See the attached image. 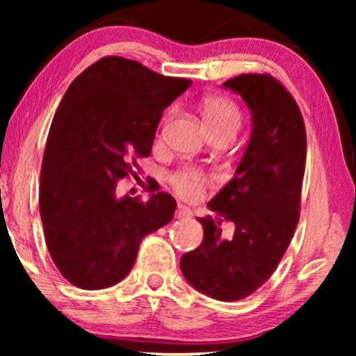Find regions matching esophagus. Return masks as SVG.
<instances>
[{"instance_id":"1","label":"esophagus","mask_w":356,"mask_h":356,"mask_svg":"<svg viewBox=\"0 0 356 356\" xmlns=\"http://www.w3.org/2000/svg\"><path fill=\"white\" fill-rule=\"evenodd\" d=\"M177 217L178 218H189V217H191V209L186 207V206H183V204H178Z\"/></svg>"}]
</instances>
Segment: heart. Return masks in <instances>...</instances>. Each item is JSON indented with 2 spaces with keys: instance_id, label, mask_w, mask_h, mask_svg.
<instances>
[{
  "instance_id": "heart-1",
  "label": "heart",
  "mask_w": 356,
  "mask_h": 356,
  "mask_svg": "<svg viewBox=\"0 0 356 356\" xmlns=\"http://www.w3.org/2000/svg\"><path fill=\"white\" fill-rule=\"evenodd\" d=\"M202 118L212 134L222 133V131H235L236 133L241 121L236 106L222 97H207L202 102ZM172 181L175 188L184 196H196L202 191L206 178L197 170L186 168L175 175Z\"/></svg>"
}]
</instances>
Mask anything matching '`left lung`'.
Instances as JSON below:
<instances>
[{
  "label": "left lung",
  "instance_id": "left-lung-1",
  "mask_svg": "<svg viewBox=\"0 0 356 356\" xmlns=\"http://www.w3.org/2000/svg\"><path fill=\"white\" fill-rule=\"evenodd\" d=\"M251 115V134L235 175L207 204L217 217L197 218L199 248L181 256L184 279L218 301H236L256 291L277 269L300 218L306 162V131L298 105L267 74L225 81ZM236 223L230 238L221 223Z\"/></svg>",
  "mask_w": 356,
  "mask_h": 356
}]
</instances>
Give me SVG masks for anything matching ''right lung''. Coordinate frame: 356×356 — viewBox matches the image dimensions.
Instances as JSON below:
<instances>
[{"label":"right lung","instance_id":"add662e5","mask_svg":"<svg viewBox=\"0 0 356 356\" xmlns=\"http://www.w3.org/2000/svg\"><path fill=\"white\" fill-rule=\"evenodd\" d=\"M189 86L106 56L67 87L48 133L38 204L48 252L72 285L118 284L143 238L173 218L177 201L168 193L140 202L116 196V181L150 154L163 110Z\"/></svg>","mask_w":356,"mask_h":356}]
</instances>
